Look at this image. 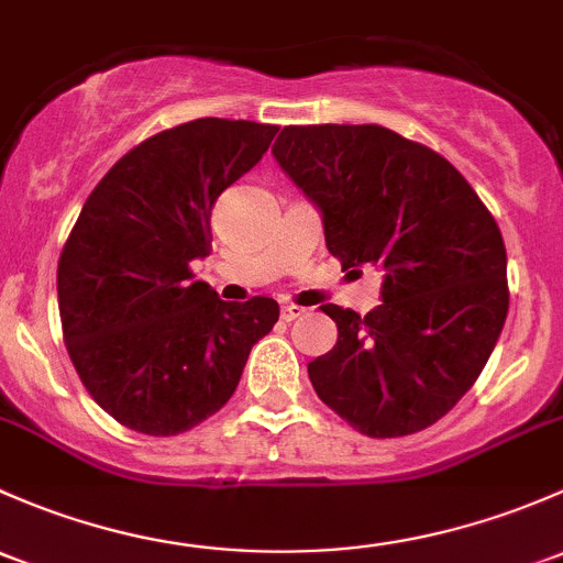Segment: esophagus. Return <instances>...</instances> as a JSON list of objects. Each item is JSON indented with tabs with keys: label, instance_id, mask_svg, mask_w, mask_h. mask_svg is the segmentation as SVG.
I'll return each mask as SVG.
<instances>
[{
	"label": "esophagus",
	"instance_id": "1",
	"mask_svg": "<svg viewBox=\"0 0 563 563\" xmlns=\"http://www.w3.org/2000/svg\"><path fill=\"white\" fill-rule=\"evenodd\" d=\"M306 309H300V306H295V303H284L282 306V320L284 322H292V320H298L300 314H303Z\"/></svg>",
	"mask_w": 563,
	"mask_h": 563
}]
</instances>
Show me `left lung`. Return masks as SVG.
<instances>
[{"label":"left lung","instance_id":"1","mask_svg":"<svg viewBox=\"0 0 563 563\" xmlns=\"http://www.w3.org/2000/svg\"><path fill=\"white\" fill-rule=\"evenodd\" d=\"M274 156L320 206L341 268H385L366 317L322 306L339 341L309 363L317 396L374 439L433 426L477 382L507 320L494 213L442 154L379 124L284 126Z\"/></svg>","mask_w":563,"mask_h":563}]
</instances>
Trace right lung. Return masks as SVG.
I'll return each instance as SVG.
<instances>
[{
  "mask_svg": "<svg viewBox=\"0 0 563 563\" xmlns=\"http://www.w3.org/2000/svg\"><path fill=\"white\" fill-rule=\"evenodd\" d=\"M276 130L230 119L170 126L86 197L56 271L62 333L89 396L121 426L146 437L200 426L279 320L274 298L219 300L189 265L211 254L217 197L263 159Z\"/></svg>",
  "mask_w": 563,
  "mask_h": 563,
  "instance_id": "add662e5",
  "label": "right lung"
}]
</instances>
